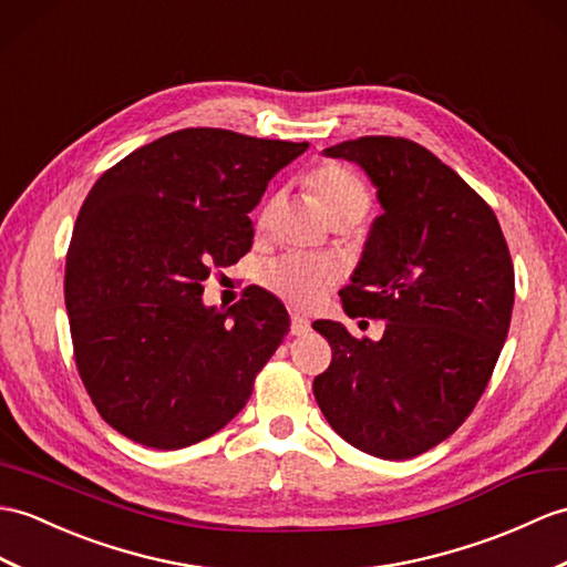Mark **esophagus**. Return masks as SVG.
I'll use <instances>...</instances> for the list:
<instances>
[{
	"mask_svg": "<svg viewBox=\"0 0 567 567\" xmlns=\"http://www.w3.org/2000/svg\"><path fill=\"white\" fill-rule=\"evenodd\" d=\"M289 331H292V336H307L311 331V321L307 316L292 313V326H289Z\"/></svg>",
	"mask_w": 567,
	"mask_h": 567,
	"instance_id": "34e87169",
	"label": "esophagus"
}]
</instances>
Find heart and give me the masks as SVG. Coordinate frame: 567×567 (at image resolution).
<instances>
[{
  "label": "heart",
  "mask_w": 567,
  "mask_h": 567,
  "mask_svg": "<svg viewBox=\"0 0 567 567\" xmlns=\"http://www.w3.org/2000/svg\"><path fill=\"white\" fill-rule=\"evenodd\" d=\"M309 186L319 197L328 219L358 217L360 221L367 209H370V193H367L364 183L343 166H319L309 176ZM270 213V205L262 209L258 221L260 227H266ZM336 278L338 272L331 262L301 254L278 256L260 268V285L297 309H311L319 305L326 289L336 282Z\"/></svg>",
  "instance_id": "obj_1"
}]
</instances>
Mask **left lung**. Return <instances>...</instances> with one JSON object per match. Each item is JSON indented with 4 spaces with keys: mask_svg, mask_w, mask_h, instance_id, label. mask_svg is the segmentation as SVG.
I'll return each mask as SVG.
<instances>
[{
    "mask_svg": "<svg viewBox=\"0 0 567 567\" xmlns=\"http://www.w3.org/2000/svg\"><path fill=\"white\" fill-rule=\"evenodd\" d=\"M358 164L381 213L340 289L343 309L386 319L379 340L313 321L333 348L313 396L340 437L379 458H411L464 423L509 331L515 268L488 203L420 144L360 137L323 150Z\"/></svg>",
    "mask_w": 567,
    "mask_h": 567,
    "instance_id": "obj_1",
    "label": "left lung"
}]
</instances>
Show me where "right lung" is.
<instances>
[{
    "label": "right lung",
    "instance_id": "right-lung-1",
    "mask_svg": "<svg viewBox=\"0 0 567 567\" xmlns=\"http://www.w3.org/2000/svg\"><path fill=\"white\" fill-rule=\"evenodd\" d=\"M307 147L188 127L127 154L89 190L68 251L64 305L79 377L125 437L183 450L251 399L289 313L262 287L219 311L203 301V282L251 251L248 213Z\"/></svg>",
    "mask_w": 567,
    "mask_h": 567
}]
</instances>
